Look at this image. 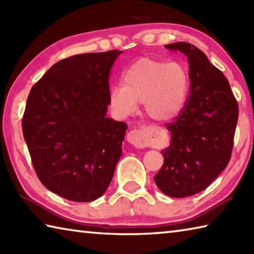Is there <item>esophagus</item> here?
<instances>
[{"instance_id":"34e87169","label":"esophagus","mask_w":254,"mask_h":254,"mask_svg":"<svg viewBox=\"0 0 254 254\" xmlns=\"http://www.w3.org/2000/svg\"><path fill=\"white\" fill-rule=\"evenodd\" d=\"M158 128L154 126H147L143 127L140 129H134L130 130L127 134V140L129 141L131 145L138 148H145L148 146L154 145L155 138L158 135Z\"/></svg>"}]
</instances>
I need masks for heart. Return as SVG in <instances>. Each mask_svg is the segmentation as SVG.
Listing matches in <instances>:
<instances>
[{
    "mask_svg": "<svg viewBox=\"0 0 254 254\" xmlns=\"http://www.w3.org/2000/svg\"><path fill=\"white\" fill-rule=\"evenodd\" d=\"M189 88V72L180 62L143 58L125 71L123 86L111 87L109 102L122 116L132 114L137 104H144L148 117L167 122L184 108Z\"/></svg>",
    "mask_w": 254,
    "mask_h": 254,
    "instance_id": "1",
    "label": "heart"
}]
</instances>
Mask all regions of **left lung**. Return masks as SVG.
<instances>
[{"mask_svg": "<svg viewBox=\"0 0 254 254\" xmlns=\"http://www.w3.org/2000/svg\"><path fill=\"white\" fill-rule=\"evenodd\" d=\"M186 56L190 95L174 122L166 124L171 145L162 150L164 164L154 177L171 197L202 192L228 166L239 118L238 101L222 71L193 44H166Z\"/></svg>", "mask_w": 254, "mask_h": 254, "instance_id": "8db88e82", "label": "left lung"}]
</instances>
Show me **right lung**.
I'll list each match as a JSON object with an SVG mask.
<instances>
[{
    "label": "right lung",
    "mask_w": 254,
    "mask_h": 254,
    "mask_svg": "<svg viewBox=\"0 0 254 254\" xmlns=\"http://www.w3.org/2000/svg\"><path fill=\"white\" fill-rule=\"evenodd\" d=\"M122 53L60 60L28 97L22 130L34 171L49 190L69 201L100 197L122 156L127 125L106 117L110 70Z\"/></svg>",
    "instance_id": "1"
}]
</instances>
